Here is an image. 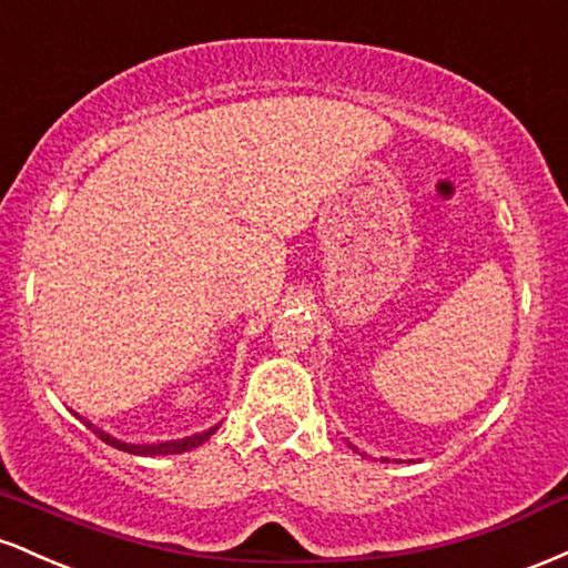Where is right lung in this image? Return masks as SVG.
<instances>
[{
  "label": "right lung",
  "mask_w": 568,
  "mask_h": 568,
  "mask_svg": "<svg viewBox=\"0 0 568 568\" xmlns=\"http://www.w3.org/2000/svg\"><path fill=\"white\" fill-rule=\"evenodd\" d=\"M88 427H93V425H88ZM216 429H219V427H213V429H207V433L192 435V438L168 440V443H152V446H130V443L116 440V438H112V435H106V433H103V429H95V427H93V433H95L98 438H101L103 443H109V446H114V448H122V452H128V454H139V456H165V454L192 452V448L202 446V443L211 438V435L216 433Z\"/></svg>",
  "instance_id": "obj_1"
}]
</instances>
